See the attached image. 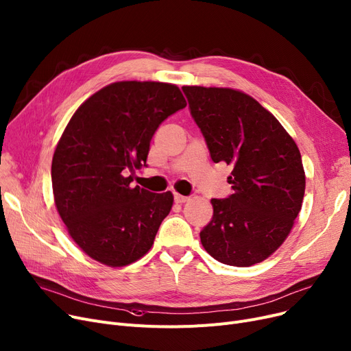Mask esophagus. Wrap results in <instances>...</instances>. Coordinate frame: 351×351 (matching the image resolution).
<instances>
[{"mask_svg": "<svg viewBox=\"0 0 351 351\" xmlns=\"http://www.w3.org/2000/svg\"><path fill=\"white\" fill-rule=\"evenodd\" d=\"M188 200H189L188 196H183V195L175 193V202H176V204H185V202H188Z\"/></svg>", "mask_w": 351, "mask_h": 351, "instance_id": "1", "label": "esophagus"}]
</instances>
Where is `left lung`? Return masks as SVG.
Instances as JSON below:
<instances>
[{"instance_id": "left-lung-1", "label": "left lung", "mask_w": 351, "mask_h": 351, "mask_svg": "<svg viewBox=\"0 0 351 351\" xmlns=\"http://www.w3.org/2000/svg\"><path fill=\"white\" fill-rule=\"evenodd\" d=\"M215 163L232 165L233 193L212 199L200 242L217 262L249 267L286 241L304 196L296 142L267 109L232 88L182 86Z\"/></svg>"}]
</instances>
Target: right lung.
<instances>
[{"label":"right lung","mask_w":351,"mask_h":351,"mask_svg":"<svg viewBox=\"0 0 351 351\" xmlns=\"http://www.w3.org/2000/svg\"><path fill=\"white\" fill-rule=\"evenodd\" d=\"M185 106L176 85L121 81L69 119L52 158L53 200L72 241L94 261L122 267L152 247L173 195L134 188L126 173L146 165L158 126Z\"/></svg>","instance_id":"1"}]
</instances>
